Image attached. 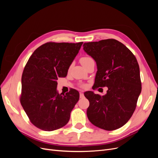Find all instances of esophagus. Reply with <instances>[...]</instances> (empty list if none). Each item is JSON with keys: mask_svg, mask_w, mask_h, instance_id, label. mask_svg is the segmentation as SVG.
I'll use <instances>...</instances> for the list:
<instances>
[{"mask_svg": "<svg viewBox=\"0 0 158 158\" xmlns=\"http://www.w3.org/2000/svg\"><path fill=\"white\" fill-rule=\"evenodd\" d=\"M84 93H83V92H80V98H84Z\"/></svg>", "mask_w": 158, "mask_h": 158, "instance_id": "obj_1", "label": "esophagus"}]
</instances>
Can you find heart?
I'll use <instances>...</instances> for the list:
<instances>
[{
    "instance_id": "obj_1",
    "label": "heart",
    "mask_w": 158,
    "mask_h": 158,
    "mask_svg": "<svg viewBox=\"0 0 158 158\" xmlns=\"http://www.w3.org/2000/svg\"><path fill=\"white\" fill-rule=\"evenodd\" d=\"M91 59H92V58H90V57H89V56H83L80 59V63L82 65H84V64L86 63L88 61H89Z\"/></svg>"
}]
</instances>
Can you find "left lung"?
Instances as JSON below:
<instances>
[{
  "label": "left lung",
  "mask_w": 158,
  "mask_h": 158,
  "mask_svg": "<svg viewBox=\"0 0 158 158\" xmlns=\"http://www.w3.org/2000/svg\"><path fill=\"white\" fill-rule=\"evenodd\" d=\"M83 47L97 64L94 88H108L103 96L92 91L84 93L89 102L88 118L100 128L116 130L132 117L141 92L138 61L125 45L114 39L84 43Z\"/></svg>",
  "instance_id": "obj_1"
}]
</instances>
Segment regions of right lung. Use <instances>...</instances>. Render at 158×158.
<instances>
[{
	"label": "right lung",
	"mask_w": 158,
	"mask_h": 158,
	"mask_svg": "<svg viewBox=\"0 0 158 158\" xmlns=\"http://www.w3.org/2000/svg\"><path fill=\"white\" fill-rule=\"evenodd\" d=\"M83 42H48L35 50L22 76L20 103L33 125L52 131L68 123L80 94L70 89L65 95L56 91L58 78L65 77Z\"/></svg>",
	"instance_id": "add662e5"
}]
</instances>
